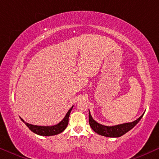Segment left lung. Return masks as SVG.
<instances>
[{
  "instance_id": "left-lung-1",
  "label": "left lung",
  "mask_w": 159,
  "mask_h": 159,
  "mask_svg": "<svg viewBox=\"0 0 159 159\" xmlns=\"http://www.w3.org/2000/svg\"><path fill=\"white\" fill-rule=\"evenodd\" d=\"M143 114L140 117H139L135 121L132 122L121 124L115 126H105L102 125L101 124L98 123L93 119L92 116L90 115V111H89V124L93 131L96 132L100 135H103L105 137H109V138H119L122 136L123 134L127 133L130 129H132L137 124H138L142 118Z\"/></svg>"
}]
</instances>
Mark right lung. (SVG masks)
<instances>
[{
	"mask_svg": "<svg viewBox=\"0 0 159 159\" xmlns=\"http://www.w3.org/2000/svg\"><path fill=\"white\" fill-rule=\"evenodd\" d=\"M73 106L69 110V111L66 113V116H64V118L61 121H60L59 123L57 125H53V126H38V125H33L31 124L25 122L22 119H21V120L27 126L28 128L31 130L32 132H33L34 133L39 135L42 136H52V135H56L62 132L64 130L66 129L67 125L69 123V116L70 115L71 111L72 109Z\"/></svg>",
	"mask_w": 159,
	"mask_h": 159,
	"instance_id": "add662e5",
	"label": "right lung"
}]
</instances>
